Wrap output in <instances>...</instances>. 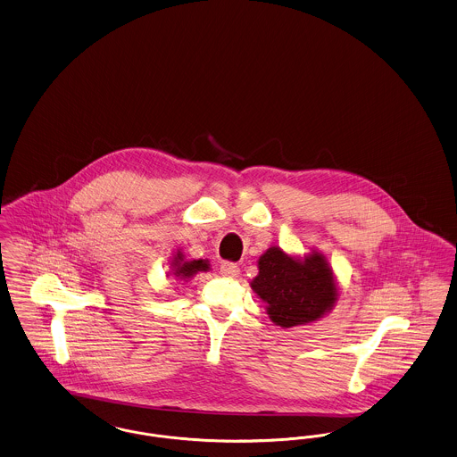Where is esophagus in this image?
Returning <instances> with one entry per match:
<instances>
[{"mask_svg": "<svg viewBox=\"0 0 457 457\" xmlns=\"http://www.w3.org/2000/svg\"><path fill=\"white\" fill-rule=\"evenodd\" d=\"M220 273L223 277H227V278H237L238 275H240V268H238L236 262H223L220 266Z\"/></svg>", "mask_w": 457, "mask_h": 457, "instance_id": "1", "label": "esophagus"}]
</instances>
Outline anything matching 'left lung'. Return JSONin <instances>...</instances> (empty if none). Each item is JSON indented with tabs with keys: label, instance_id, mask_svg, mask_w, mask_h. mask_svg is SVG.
I'll return each mask as SVG.
<instances>
[{
	"label": "left lung",
	"instance_id": "8db88e82",
	"mask_svg": "<svg viewBox=\"0 0 457 457\" xmlns=\"http://www.w3.org/2000/svg\"><path fill=\"white\" fill-rule=\"evenodd\" d=\"M253 290L266 303L270 319L281 328L309 324L329 312L337 300L333 270L320 253L307 258L288 256L270 247L258 261Z\"/></svg>",
	"mask_w": 457,
	"mask_h": 457
}]
</instances>
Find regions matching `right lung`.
I'll use <instances>...</instances> for the list:
<instances>
[{
    "mask_svg": "<svg viewBox=\"0 0 457 457\" xmlns=\"http://www.w3.org/2000/svg\"><path fill=\"white\" fill-rule=\"evenodd\" d=\"M174 270V277H178L179 279H184L187 281L189 278H193L199 271H208L210 270V262L206 259H193V261H184L182 253L178 251V254L174 256V261L170 264Z\"/></svg>",
    "mask_w": 457,
    "mask_h": 457,
    "instance_id": "obj_1",
    "label": "right lung"
}]
</instances>
